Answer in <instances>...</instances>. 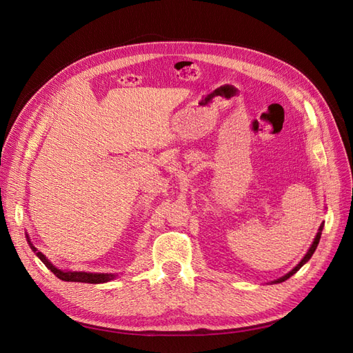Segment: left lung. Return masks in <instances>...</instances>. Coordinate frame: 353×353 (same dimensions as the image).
<instances>
[{"label": "left lung", "instance_id": "left-lung-1", "mask_svg": "<svg viewBox=\"0 0 353 353\" xmlns=\"http://www.w3.org/2000/svg\"><path fill=\"white\" fill-rule=\"evenodd\" d=\"M323 228H324V223H321V225H319V230H318V232H316V236H315V239H314V243H312V245L311 248H309V250H307V253L305 254V258L297 263V266H294V268L288 272V274H285L284 276H281V279H279V280H275L274 283L276 284V283H283V281H285L287 279H290V276L293 275V274H296L299 270L302 268V266L312 258V254H314V252H315V249H316V245H318V243H319V239H321V232H323Z\"/></svg>", "mask_w": 353, "mask_h": 353}]
</instances>
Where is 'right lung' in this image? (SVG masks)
<instances>
[{"label": "right lung", "instance_id": "1", "mask_svg": "<svg viewBox=\"0 0 353 353\" xmlns=\"http://www.w3.org/2000/svg\"><path fill=\"white\" fill-rule=\"evenodd\" d=\"M28 243L30 245V249L37 253L38 258L44 262V265L47 266L48 270H51V272L54 274L57 279L63 280V281H74V283H90V284H100V283H105V281H110L114 279V274H91V272H77V271H61L57 270L56 266H52L51 262H48V259L46 258L44 254H42L34 244L30 243L29 236H26Z\"/></svg>", "mask_w": 353, "mask_h": 353}]
</instances>
